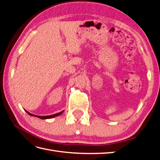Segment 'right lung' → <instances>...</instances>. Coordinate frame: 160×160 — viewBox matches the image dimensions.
<instances>
[{"mask_svg":"<svg viewBox=\"0 0 160 160\" xmlns=\"http://www.w3.org/2000/svg\"><path fill=\"white\" fill-rule=\"evenodd\" d=\"M25 111H26V112H27L28 115H31V116H34V117H37V118H38L42 119H51V118H55V117H57V116H59V115H60L62 112H63V111H62L61 112H59V113H55V114H53V115H51L40 116V115H33V114H32V113H29V112H28V111H26V110H25Z\"/></svg>","mask_w":160,"mask_h":160,"instance_id":"right-lung-1","label":"right lung"}]
</instances>
